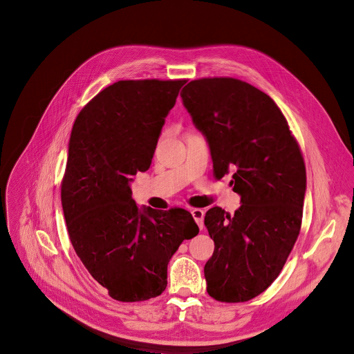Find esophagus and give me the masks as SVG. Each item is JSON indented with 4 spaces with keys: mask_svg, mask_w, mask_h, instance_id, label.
<instances>
[{
    "mask_svg": "<svg viewBox=\"0 0 354 354\" xmlns=\"http://www.w3.org/2000/svg\"><path fill=\"white\" fill-rule=\"evenodd\" d=\"M192 214H193V218L196 220L197 225L200 227V230H203V227H204V210H201V209H193V210H192Z\"/></svg>",
    "mask_w": 354,
    "mask_h": 354,
    "instance_id": "1",
    "label": "esophagus"
}]
</instances>
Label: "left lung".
<instances>
[{
  "instance_id": "obj_1",
  "label": "left lung",
  "mask_w": 354,
  "mask_h": 354,
  "mask_svg": "<svg viewBox=\"0 0 354 354\" xmlns=\"http://www.w3.org/2000/svg\"><path fill=\"white\" fill-rule=\"evenodd\" d=\"M184 107L207 137L216 178L232 173L240 209L220 207L204 224L214 253L204 266L207 293L224 303L248 301L280 274L299 237L306 192L300 145L277 104L232 77L193 80Z\"/></svg>"
}]
</instances>
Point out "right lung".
<instances>
[{
	"instance_id": "1",
	"label": "right lung",
	"mask_w": 354,
	"mask_h": 354,
	"mask_svg": "<svg viewBox=\"0 0 354 354\" xmlns=\"http://www.w3.org/2000/svg\"><path fill=\"white\" fill-rule=\"evenodd\" d=\"M187 80H121L77 115L61 203L71 244L95 281L118 301H144L167 287V264L183 240L198 234L174 207L138 210L130 181L147 171Z\"/></svg>"
}]
</instances>
